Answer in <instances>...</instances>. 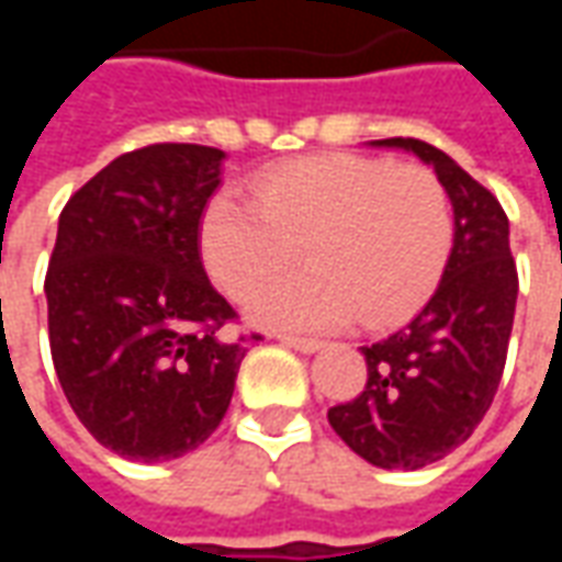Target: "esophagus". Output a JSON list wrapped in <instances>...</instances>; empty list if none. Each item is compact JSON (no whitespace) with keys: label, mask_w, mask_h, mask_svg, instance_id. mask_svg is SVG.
<instances>
[{"label":"esophagus","mask_w":562,"mask_h":562,"mask_svg":"<svg viewBox=\"0 0 562 562\" xmlns=\"http://www.w3.org/2000/svg\"><path fill=\"white\" fill-rule=\"evenodd\" d=\"M282 346L289 349H297V352H318L322 349V340H313V337H294V334H280Z\"/></svg>","instance_id":"34e87169"}]
</instances>
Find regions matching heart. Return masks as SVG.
<instances>
[{
	"label": "heart",
	"mask_w": 562,
	"mask_h": 562,
	"mask_svg": "<svg viewBox=\"0 0 562 562\" xmlns=\"http://www.w3.org/2000/svg\"><path fill=\"white\" fill-rule=\"evenodd\" d=\"M304 246L313 268L273 282L252 316L325 330L361 318L389 328L436 292L454 246L442 180L424 165L322 153L252 180V198L220 192L201 216V256L234 301H246Z\"/></svg>",
	"instance_id": "b5f03b06"
}]
</instances>
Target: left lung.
Here are the masks:
<instances>
[{"label":"left lung","mask_w":562,"mask_h":562,"mask_svg":"<svg viewBox=\"0 0 562 562\" xmlns=\"http://www.w3.org/2000/svg\"><path fill=\"white\" fill-rule=\"evenodd\" d=\"M434 165L454 207V246L422 313L385 340L361 346L367 385L328 409L355 454L382 470H422L467 442L491 409L506 367L518 301L508 216L494 192L442 149L418 138L373 140Z\"/></svg>","instance_id":"left-lung-1"}]
</instances>
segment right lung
<instances>
[{"label": "right lung", "mask_w": 562, "mask_h": 562, "mask_svg": "<svg viewBox=\"0 0 562 562\" xmlns=\"http://www.w3.org/2000/svg\"><path fill=\"white\" fill-rule=\"evenodd\" d=\"M225 153L149 144L114 159L59 213L44 277L56 376L80 424L128 460L183 458L228 413L246 346L210 285L198 225Z\"/></svg>", "instance_id": "add662e5"}]
</instances>
